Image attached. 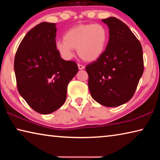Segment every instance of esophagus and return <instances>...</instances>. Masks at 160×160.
<instances>
[{"label":"esophagus","mask_w":160,"mask_h":160,"mask_svg":"<svg viewBox=\"0 0 160 160\" xmlns=\"http://www.w3.org/2000/svg\"><path fill=\"white\" fill-rule=\"evenodd\" d=\"M78 68H79L80 70H82L85 68L84 66H82V65H81V64H78Z\"/></svg>","instance_id":"esophagus-1"}]
</instances>
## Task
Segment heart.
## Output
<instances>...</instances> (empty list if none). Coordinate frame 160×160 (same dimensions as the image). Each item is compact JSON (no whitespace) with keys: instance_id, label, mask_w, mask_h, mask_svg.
I'll return each mask as SVG.
<instances>
[{"instance_id":"1","label":"heart","mask_w":160,"mask_h":160,"mask_svg":"<svg viewBox=\"0 0 160 160\" xmlns=\"http://www.w3.org/2000/svg\"><path fill=\"white\" fill-rule=\"evenodd\" d=\"M64 40L56 42L55 47L65 59L71 58L74 49L84 61H94L104 52L109 34L105 27L99 24L80 25L68 29L63 35Z\"/></svg>"}]
</instances>
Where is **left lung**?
<instances>
[{"label":"left lung","mask_w":160,"mask_h":160,"mask_svg":"<svg viewBox=\"0 0 160 160\" xmlns=\"http://www.w3.org/2000/svg\"><path fill=\"white\" fill-rule=\"evenodd\" d=\"M109 29L106 50L85 70L88 87L96 102L118 107L131 99L144 70L142 48L125 23L114 17L103 19Z\"/></svg>","instance_id":"1"}]
</instances>
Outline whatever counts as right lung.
<instances>
[{"label": "right lung", "instance_id": "add662e5", "mask_svg": "<svg viewBox=\"0 0 160 160\" xmlns=\"http://www.w3.org/2000/svg\"><path fill=\"white\" fill-rule=\"evenodd\" d=\"M55 23L42 22L29 31L15 54L14 69L19 93L32 109L51 113L66 99L68 85L78 71L56 50Z\"/></svg>", "mask_w": 160, "mask_h": 160}]
</instances>
